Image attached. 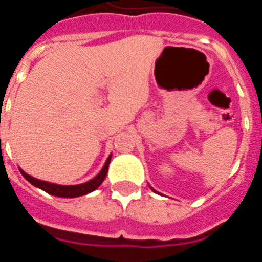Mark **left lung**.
Wrapping results in <instances>:
<instances>
[{"label": "left lung", "mask_w": 262, "mask_h": 262, "mask_svg": "<svg viewBox=\"0 0 262 262\" xmlns=\"http://www.w3.org/2000/svg\"><path fill=\"white\" fill-rule=\"evenodd\" d=\"M151 189H152V187H151ZM152 190H154V189H152ZM155 191V193H157V191L156 190H154Z\"/></svg>", "instance_id": "8db88e82"}]
</instances>
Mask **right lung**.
<instances>
[{
	"instance_id": "1",
	"label": "right lung",
	"mask_w": 262,
	"mask_h": 262,
	"mask_svg": "<svg viewBox=\"0 0 262 262\" xmlns=\"http://www.w3.org/2000/svg\"><path fill=\"white\" fill-rule=\"evenodd\" d=\"M110 160H111V155L107 157L105 165H103V168L101 169V172H99L96 177L92 178L90 181L84 182V184H80V185L52 184V182L41 181V180H38V178L32 177V176L27 174L26 172H23L22 169H19V170H20V173H22L23 177L26 178L30 184L34 185V186H36V187H39V189H41V190L46 191V193L51 194V195L61 196V198H76V196H81V195H85V194L92 193V191L96 190L99 185L102 184L103 180L106 178V174H107Z\"/></svg>"
}]
</instances>
